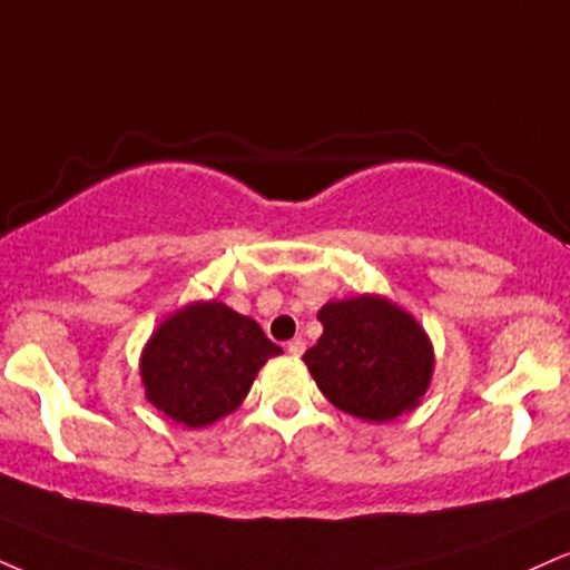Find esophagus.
<instances>
[{
	"mask_svg": "<svg viewBox=\"0 0 570 570\" xmlns=\"http://www.w3.org/2000/svg\"><path fill=\"white\" fill-rule=\"evenodd\" d=\"M286 351H289V355H294V358H299V355L305 353V342L303 340H292L289 345H286Z\"/></svg>",
	"mask_w": 570,
	"mask_h": 570,
	"instance_id": "obj_1",
	"label": "esophagus"
}]
</instances>
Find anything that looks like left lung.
<instances>
[{
	"instance_id": "obj_1",
	"label": "left lung",
	"mask_w": 570,
	"mask_h": 570,
	"mask_svg": "<svg viewBox=\"0 0 570 570\" xmlns=\"http://www.w3.org/2000/svg\"><path fill=\"white\" fill-rule=\"evenodd\" d=\"M318 321L324 334L303 361L334 406L366 422L420 406L435 355L414 315L380 294H361L326 303Z\"/></svg>"
}]
</instances>
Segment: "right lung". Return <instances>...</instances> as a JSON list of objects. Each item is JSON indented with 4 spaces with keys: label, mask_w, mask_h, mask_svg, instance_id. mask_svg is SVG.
<instances>
[{
    "label": "right lung",
    "mask_w": 570,
    "mask_h": 570,
    "mask_svg": "<svg viewBox=\"0 0 570 570\" xmlns=\"http://www.w3.org/2000/svg\"><path fill=\"white\" fill-rule=\"evenodd\" d=\"M273 355H281V347L257 321L209 299L161 321L142 347L140 380L164 416L198 430L242 406Z\"/></svg>",
    "instance_id": "right-lung-1"
}]
</instances>
